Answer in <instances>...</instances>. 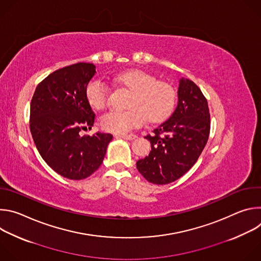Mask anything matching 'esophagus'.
Segmentation results:
<instances>
[{"label":"esophagus","instance_id":"34e87169","mask_svg":"<svg viewBox=\"0 0 261 261\" xmlns=\"http://www.w3.org/2000/svg\"><path fill=\"white\" fill-rule=\"evenodd\" d=\"M119 138H124V139H127V140H132L136 137L135 134H121V135H118Z\"/></svg>","mask_w":261,"mask_h":261}]
</instances>
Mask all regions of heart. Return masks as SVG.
Segmentation results:
<instances>
[{"label":"heart","instance_id":"obj_1","mask_svg":"<svg viewBox=\"0 0 261 261\" xmlns=\"http://www.w3.org/2000/svg\"><path fill=\"white\" fill-rule=\"evenodd\" d=\"M120 86L132 91L128 110H109L100 118L101 127L108 132L124 134L142 125L147 119L152 123L165 120L174 107L175 90L167 83L157 82L152 74L130 70L115 76ZM88 103L95 109H103L109 98L108 86L99 79L91 80L86 87Z\"/></svg>","mask_w":261,"mask_h":261}]
</instances>
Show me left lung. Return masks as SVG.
Returning a JSON list of instances; mask_svg holds the SVG:
<instances>
[{
  "instance_id": "8db88e82",
  "label": "left lung",
  "mask_w": 261,
  "mask_h": 261,
  "mask_svg": "<svg viewBox=\"0 0 261 261\" xmlns=\"http://www.w3.org/2000/svg\"><path fill=\"white\" fill-rule=\"evenodd\" d=\"M177 105L170 118L145 138L152 150L136 162L142 176L150 182L165 185L187 172L197 161L210 135L207 100L200 89L186 79L179 81Z\"/></svg>"
}]
</instances>
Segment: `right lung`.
Wrapping results in <instances>:
<instances>
[{
    "label": "right lung",
    "instance_id": "1",
    "mask_svg": "<svg viewBox=\"0 0 261 261\" xmlns=\"http://www.w3.org/2000/svg\"><path fill=\"white\" fill-rule=\"evenodd\" d=\"M91 63L61 68L45 77L31 101L30 130L37 150L56 172L69 179H84L102 164L113 135L92 129L95 114L86 98V87L95 75Z\"/></svg>",
    "mask_w": 261,
    "mask_h": 261
}]
</instances>
